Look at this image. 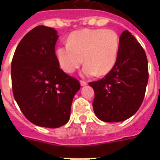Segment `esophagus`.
<instances>
[{
	"label": "esophagus",
	"instance_id": "obj_1",
	"mask_svg": "<svg viewBox=\"0 0 160 160\" xmlns=\"http://www.w3.org/2000/svg\"><path fill=\"white\" fill-rule=\"evenodd\" d=\"M80 85H81V86H85V85L88 84V83L86 82V81H85V80H80Z\"/></svg>",
	"mask_w": 160,
	"mask_h": 160
}]
</instances>
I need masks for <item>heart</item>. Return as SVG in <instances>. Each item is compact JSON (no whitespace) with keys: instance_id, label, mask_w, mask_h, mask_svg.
I'll list each match as a JSON object with an SVG mask.
<instances>
[{"instance_id":"obj_1","label":"heart","mask_w":160,"mask_h":160,"mask_svg":"<svg viewBox=\"0 0 160 160\" xmlns=\"http://www.w3.org/2000/svg\"><path fill=\"white\" fill-rule=\"evenodd\" d=\"M119 37L113 30L82 29L70 34L67 45L55 48V55L60 69L74 73L83 63L82 75L94 76L109 74L116 64Z\"/></svg>"}]
</instances>
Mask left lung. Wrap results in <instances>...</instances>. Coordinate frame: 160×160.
Wrapping results in <instances>:
<instances>
[{
    "label": "left lung",
    "mask_w": 160,
    "mask_h": 160,
    "mask_svg": "<svg viewBox=\"0 0 160 160\" xmlns=\"http://www.w3.org/2000/svg\"><path fill=\"white\" fill-rule=\"evenodd\" d=\"M149 80L148 60L129 31L119 37L116 64L105 77L89 83L95 91L93 109L105 122H120L134 115L144 100Z\"/></svg>",
    "instance_id": "obj_1"
}]
</instances>
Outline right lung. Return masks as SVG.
I'll use <instances>...</instances> for the list:
<instances>
[{"instance_id":"obj_1","label":"right lung","mask_w":160,"mask_h":160,"mask_svg":"<svg viewBox=\"0 0 160 160\" xmlns=\"http://www.w3.org/2000/svg\"><path fill=\"white\" fill-rule=\"evenodd\" d=\"M59 36L51 27L38 26L29 31L16 49L11 61L14 98L29 121L59 128L69 121L79 80L58 64L55 46Z\"/></svg>"}]
</instances>
